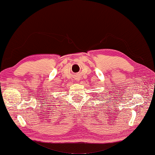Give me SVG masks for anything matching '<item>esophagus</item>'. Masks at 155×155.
Instances as JSON below:
<instances>
[{
  "mask_svg": "<svg viewBox=\"0 0 155 155\" xmlns=\"http://www.w3.org/2000/svg\"><path fill=\"white\" fill-rule=\"evenodd\" d=\"M79 80V79H78V80Z\"/></svg>",
  "mask_w": 155,
  "mask_h": 155,
  "instance_id": "1",
  "label": "esophagus"
}]
</instances>
